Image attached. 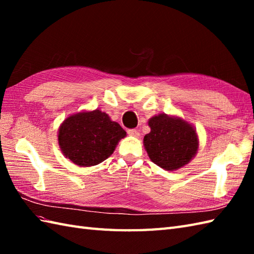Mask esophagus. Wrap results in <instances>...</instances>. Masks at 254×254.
<instances>
[{"mask_svg": "<svg viewBox=\"0 0 254 254\" xmlns=\"http://www.w3.org/2000/svg\"><path fill=\"white\" fill-rule=\"evenodd\" d=\"M127 134H128V135H131V136H134V137L139 136V133H138L137 130H128Z\"/></svg>", "mask_w": 254, "mask_h": 254, "instance_id": "esophagus-1", "label": "esophagus"}]
</instances>
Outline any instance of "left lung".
I'll return each mask as SVG.
<instances>
[{
	"instance_id": "8db88e82",
	"label": "left lung",
	"mask_w": 254,
	"mask_h": 254,
	"mask_svg": "<svg viewBox=\"0 0 254 254\" xmlns=\"http://www.w3.org/2000/svg\"><path fill=\"white\" fill-rule=\"evenodd\" d=\"M150 132L144 136V147L154 164L174 171L190 163L198 149L196 130L191 123L165 113L148 120Z\"/></svg>"
}]
</instances>
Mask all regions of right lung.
<instances>
[{"label": "right lung", "instance_id": "obj_1", "mask_svg": "<svg viewBox=\"0 0 254 254\" xmlns=\"http://www.w3.org/2000/svg\"><path fill=\"white\" fill-rule=\"evenodd\" d=\"M127 132L99 109L74 113L58 132L61 152L79 167L96 166L110 157Z\"/></svg>", "mask_w": 254, "mask_h": 254}]
</instances>
